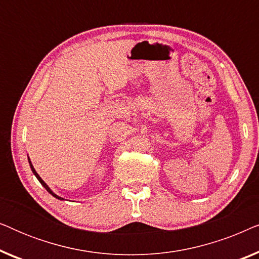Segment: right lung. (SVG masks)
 <instances>
[{"instance_id": "obj_1", "label": "right lung", "mask_w": 259, "mask_h": 259, "mask_svg": "<svg viewBox=\"0 0 259 259\" xmlns=\"http://www.w3.org/2000/svg\"><path fill=\"white\" fill-rule=\"evenodd\" d=\"M29 165H30V168H31V171H33V173H34V175H35V177H36V178H37V180H38V182H40V183H41V185H42V186H44V187H45V189H46V190H47V191H48V192H49V193H51L53 197H55V198H56V199H60V200H62V199H63V198H61V197H59V196H58V194H55L54 192H53V191H52V190H51V189H49V187H48V185H47V184H46V183L44 182V180H42V179H41V177L37 175V172H36V171H35V168L33 167V165H31V162H30V160H29Z\"/></svg>"}]
</instances>
